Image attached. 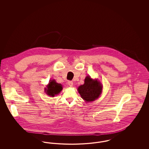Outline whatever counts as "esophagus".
<instances>
[{
  "label": "esophagus",
  "instance_id": "obj_1",
  "mask_svg": "<svg viewBox=\"0 0 149 149\" xmlns=\"http://www.w3.org/2000/svg\"><path fill=\"white\" fill-rule=\"evenodd\" d=\"M68 84H69V85L70 87H72V85H73V82L71 81H69L68 82Z\"/></svg>",
  "mask_w": 149,
  "mask_h": 149
}]
</instances>
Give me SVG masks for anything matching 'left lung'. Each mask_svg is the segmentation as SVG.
I'll return each instance as SVG.
<instances>
[{
  "label": "left lung",
  "instance_id": "8db88e82",
  "mask_svg": "<svg viewBox=\"0 0 149 149\" xmlns=\"http://www.w3.org/2000/svg\"><path fill=\"white\" fill-rule=\"evenodd\" d=\"M103 85L97 79H93L89 75L86 76L84 83L78 88V91L81 98L86 102H91L98 99L102 93Z\"/></svg>",
  "mask_w": 149,
  "mask_h": 149
}]
</instances>
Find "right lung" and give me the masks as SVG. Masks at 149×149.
<instances>
[{
  "label": "right lung",
  "mask_w": 149,
  "mask_h": 149,
  "mask_svg": "<svg viewBox=\"0 0 149 149\" xmlns=\"http://www.w3.org/2000/svg\"><path fill=\"white\" fill-rule=\"evenodd\" d=\"M63 90V85L61 84L57 83L55 79H50L49 83L46 85V88H45V92L51 97L58 94Z\"/></svg>",
  "instance_id": "add662e5"
}]
</instances>
